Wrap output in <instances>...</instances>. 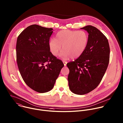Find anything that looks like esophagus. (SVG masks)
Masks as SVG:
<instances>
[{"mask_svg": "<svg viewBox=\"0 0 123 123\" xmlns=\"http://www.w3.org/2000/svg\"><path fill=\"white\" fill-rule=\"evenodd\" d=\"M63 63H64V66L66 67V65H67V61H63Z\"/></svg>", "mask_w": 123, "mask_h": 123, "instance_id": "34e87169", "label": "esophagus"}]
</instances>
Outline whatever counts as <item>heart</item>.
Segmentation results:
<instances>
[{"mask_svg": "<svg viewBox=\"0 0 123 123\" xmlns=\"http://www.w3.org/2000/svg\"><path fill=\"white\" fill-rule=\"evenodd\" d=\"M88 43V35L84 30H64L58 32L55 38L49 41V48L54 56L58 55L63 58H78L86 51Z\"/></svg>", "mask_w": 123, "mask_h": 123, "instance_id": "heart-1", "label": "heart"}]
</instances>
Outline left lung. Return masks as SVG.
<instances>
[{"mask_svg":"<svg viewBox=\"0 0 123 123\" xmlns=\"http://www.w3.org/2000/svg\"><path fill=\"white\" fill-rule=\"evenodd\" d=\"M81 29L89 34L87 48L74 61L67 64L69 88L77 95L87 94L98 86L108 66L110 54L108 39L100 31L92 25Z\"/></svg>","mask_w":123,"mask_h":123,"instance_id":"obj_1","label":"left lung"}]
</instances>
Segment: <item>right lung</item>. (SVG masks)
<instances>
[{"label":"right lung","instance_id":"1","mask_svg":"<svg viewBox=\"0 0 123 123\" xmlns=\"http://www.w3.org/2000/svg\"><path fill=\"white\" fill-rule=\"evenodd\" d=\"M52 30V28L31 25L17 39L16 60L21 76L27 86L40 93L53 89L64 66L50 51L49 41Z\"/></svg>","mask_w":123,"mask_h":123}]
</instances>
